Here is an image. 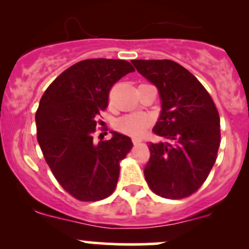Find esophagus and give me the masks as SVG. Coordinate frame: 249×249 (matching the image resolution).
<instances>
[{
	"mask_svg": "<svg viewBox=\"0 0 249 249\" xmlns=\"http://www.w3.org/2000/svg\"><path fill=\"white\" fill-rule=\"evenodd\" d=\"M132 142H133V144H139V142H142V139L141 138H132Z\"/></svg>",
	"mask_w": 249,
	"mask_h": 249,
	"instance_id": "esophagus-1",
	"label": "esophagus"
}]
</instances>
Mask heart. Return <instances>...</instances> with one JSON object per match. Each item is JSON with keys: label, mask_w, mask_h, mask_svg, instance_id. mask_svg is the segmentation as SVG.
<instances>
[{"label": "heart", "mask_w": 249, "mask_h": 249, "mask_svg": "<svg viewBox=\"0 0 249 249\" xmlns=\"http://www.w3.org/2000/svg\"><path fill=\"white\" fill-rule=\"evenodd\" d=\"M150 125L148 117L142 113H130L123 116L117 121L116 126L123 133L130 134L133 137H141Z\"/></svg>", "instance_id": "b5f03b06"}]
</instances>
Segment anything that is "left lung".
<instances>
[{
	"mask_svg": "<svg viewBox=\"0 0 249 249\" xmlns=\"http://www.w3.org/2000/svg\"><path fill=\"white\" fill-rule=\"evenodd\" d=\"M137 71L159 90L161 113L153 127L166 142H148L144 170L151 191L184 199L201 187L216 160L220 117L212 97L192 73L170 59H133Z\"/></svg>",
	"mask_w": 249,
	"mask_h": 249,
	"instance_id": "obj_1",
	"label": "left lung"
}]
</instances>
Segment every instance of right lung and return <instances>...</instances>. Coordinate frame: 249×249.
Instances as JSON below:
<instances>
[{"mask_svg":"<svg viewBox=\"0 0 249 249\" xmlns=\"http://www.w3.org/2000/svg\"><path fill=\"white\" fill-rule=\"evenodd\" d=\"M133 71L123 59H84L43 93L36 111L37 142L58 184L77 200L105 199L117 186L119 162L133 146L131 138L112 132L108 141L103 136L95 142L93 133L111 88Z\"/></svg>","mask_w":249,"mask_h":249,"instance_id":"1","label":"right lung"}]
</instances>
